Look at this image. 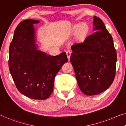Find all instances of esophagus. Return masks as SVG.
<instances>
[{"instance_id":"esophagus-1","label":"esophagus","mask_w":126,"mask_h":126,"mask_svg":"<svg viewBox=\"0 0 126 126\" xmlns=\"http://www.w3.org/2000/svg\"><path fill=\"white\" fill-rule=\"evenodd\" d=\"M66 54H67V58H68V61H69V59H70V56H71V52L70 51H67L66 52Z\"/></svg>"}]
</instances>
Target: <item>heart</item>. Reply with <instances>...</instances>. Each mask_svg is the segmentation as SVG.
Wrapping results in <instances>:
<instances>
[{"label": "heart", "mask_w": 126, "mask_h": 126, "mask_svg": "<svg viewBox=\"0 0 126 126\" xmlns=\"http://www.w3.org/2000/svg\"><path fill=\"white\" fill-rule=\"evenodd\" d=\"M73 31L75 33L79 32L81 37H85L89 31V28L85 23H79L73 27Z\"/></svg>", "instance_id": "1"}]
</instances>
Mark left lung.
<instances>
[{
	"label": "left lung",
	"instance_id": "left-lung-1",
	"mask_svg": "<svg viewBox=\"0 0 126 126\" xmlns=\"http://www.w3.org/2000/svg\"><path fill=\"white\" fill-rule=\"evenodd\" d=\"M93 24L95 32L72 45L70 58L79 87L87 95L98 94L110 87L117 59L113 39L104 22L94 16Z\"/></svg>",
	"mask_w": 126,
	"mask_h": 126
}]
</instances>
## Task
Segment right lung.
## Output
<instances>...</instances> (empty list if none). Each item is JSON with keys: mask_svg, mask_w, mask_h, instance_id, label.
Segmentation results:
<instances>
[{"mask_svg": "<svg viewBox=\"0 0 126 126\" xmlns=\"http://www.w3.org/2000/svg\"><path fill=\"white\" fill-rule=\"evenodd\" d=\"M38 20L20 22L9 50V69L18 91L29 98L45 99L54 88V79L68 59L65 52L57 56L37 50L33 24Z\"/></svg>", "mask_w": 126, "mask_h": 126, "instance_id": "add662e5", "label": "right lung"}]
</instances>
